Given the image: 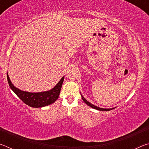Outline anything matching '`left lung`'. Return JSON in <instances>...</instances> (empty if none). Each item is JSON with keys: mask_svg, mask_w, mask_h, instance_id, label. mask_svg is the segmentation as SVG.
Returning <instances> with one entry per match:
<instances>
[{"mask_svg": "<svg viewBox=\"0 0 149 149\" xmlns=\"http://www.w3.org/2000/svg\"><path fill=\"white\" fill-rule=\"evenodd\" d=\"M81 98L83 100H84L85 103H86V104L89 106V107H91L93 108H94V109H96V110H100V111H109V110H111L112 109H114V108H100V107H97V106H95L93 105V104H91V103L89 102V101H87V100L85 99V98L84 97V96H83L81 94Z\"/></svg>", "mask_w": 149, "mask_h": 149, "instance_id": "obj_1", "label": "left lung"}]
</instances>
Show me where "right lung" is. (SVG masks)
<instances>
[{"label": "right lung", "instance_id": "right-lung-1", "mask_svg": "<svg viewBox=\"0 0 149 149\" xmlns=\"http://www.w3.org/2000/svg\"><path fill=\"white\" fill-rule=\"evenodd\" d=\"M64 79V76H63L60 81L52 89L49 91L39 93H30L22 91L15 87L12 84L8 73H7V79H8L10 89L25 104L33 108L44 107L51 104L56 101L58 99Z\"/></svg>", "mask_w": 149, "mask_h": 149}]
</instances>
